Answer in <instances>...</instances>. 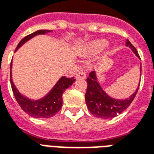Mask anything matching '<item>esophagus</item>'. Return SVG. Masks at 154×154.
Instances as JSON below:
<instances>
[{
	"mask_svg": "<svg viewBox=\"0 0 154 154\" xmlns=\"http://www.w3.org/2000/svg\"><path fill=\"white\" fill-rule=\"evenodd\" d=\"M76 79H86L87 75H86L85 72L83 71H79L78 74H76Z\"/></svg>",
	"mask_w": 154,
	"mask_h": 154,
	"instance_id": "esophagus-1",
	"label": "esophagus"
}]
</instances>
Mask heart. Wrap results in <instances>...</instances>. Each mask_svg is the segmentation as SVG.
Masks as SVG:
<instances>
[{
  "label": "heart",
  "mask_w": 154,
  "mask_h": 154,
  "mask_svg": "<svg viewBox=\"0 0 154 154\" xmlns=\"http://www.w3.org/2000/svg\"><path fill=\"white\" fill-rule=\"evenodd\" d=\"M108 45V42L104 39H97L87 44L80 51V56L83 58H88L99 54Z\"/></svg>",
  "instance_id": "obj_1"
}]
</instances>
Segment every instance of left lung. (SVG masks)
Returning a JSON list of instances; mask_svg holds the SVG:
<instances>
[{
	"mask_svg": "<svg viewBox=\"0 0 154 154\" xmlns=\"http://www.w3.org/2000/svg\"><path fill=\"white\" fill-rule=\"evenodd\" d=\"M125 45L132 50L137 58H140L137 49L132 45L128 39L126 40ZM140 75H141V64L140 66ZM87 83L88 88L85 94L87 107L92 115L102 119H110L122 113L133 102L140 86L139 83L135 92L132 94L128 98L122 100L111 97L109 95L106 93L99 83L97 75L95 71H91L89 74V77L87 79Z\"/></svg>",
	"mask_w": 154,
	"mask_h": 154,
	"instance_id": "1",
	"label": "left lung"
}]
</instances>
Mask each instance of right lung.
I'll return each instance as SVG.
<instances>
[{"instance_id": "add662e5", "label": "right lung", "mask_w": 154, "mask_h": 154, "mask_svg": "<svg viewBox=\"0 0 154 154\" xmlns=\"http://www.w3.org/2000/svg\"><path fill=\"white\" fill-rule=\"evenodd\" d=\"M51 32H52V30L40 29L33 34H29L20 41L15 50V52L21 46H23L26 42L33 38L34 37L40 35V34H46ZM12 66H13V63L11 62L10 83H11L12 90L16 98V100L17 101L21 109L25 112L34 118H50L59 112L63 105V94L66 91V89L72 85L74 82L75 81L74 77L68 79L66 78L65 76H62L46 96H44L42 98L38 99V100H31L20 93L18 89L14 85L13 82V77H12Z\"/></svg>"}]
</instances>
